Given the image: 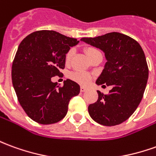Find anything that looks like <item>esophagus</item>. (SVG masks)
<instances>
[{
  "label": "esophagus",
  "mask_w": 156,
  "mask_h": 156,
  "mask_svg": "<svg viewBox=\"0 0 156 156\" xmlns=\"http://www.w3.org/2000/svg\"><path fill=\"white\" fill-rule=\"evenodd\" d=\"M86 90H87V88L84 87V86H81V87H80V91H81V92H85Z\"/></svg>",
  "instance_id": "1"
}]
</instances>
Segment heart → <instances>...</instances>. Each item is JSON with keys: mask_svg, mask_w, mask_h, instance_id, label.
<instances>
[{"mask_svg": "<svg viewBox=\"0 0 156 156\" xmlns=\"http://www.w3.org/2000/svg\"><path fill=\"white\" fill-rule=\"evenodd\" d=\"M85 52L87 55L89 56V59H90L94 54L99 52V51L94 47H87L85 49ZM73 54H74V49L72 48L67 52V54L65 55L66 62H70ZM70 78L73 81L77 82V83H80V84H83V85H85V84H88L89 81L91 80V75L89 74V73H82V72H73L70 74Z\"/></svg>", "mask_w": 156, "mask_h": 156, "instance_id": "b5f03b06", "label": "heart"}]
</instances>
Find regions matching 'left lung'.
<instances>
[{
  "mask_svg": "<svg viewBox=\"0 0 156 156\" xmlns=\"http://www.w3.org/2000/svg\"><path fill=\"white\" fill-rule=\"evenodd\" d=\"M81 40L105 53L106 62L95 83L112 86L108 94L97 91L98 100L88 108L89 116L104 126L122 123L139 106L146 88L149 69L142 47L117 32Z\"/></svg>",
  "mask_w": 156,
  "mask_h": 156,
  "instance_id": "8db88e82",
  "label": "left lung"
}]
</instances>
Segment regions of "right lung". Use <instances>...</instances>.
<instances>
[{
    "label": "right lung",
    "instance_id": "right-lung-1",
    "mask_svg": "<svg viewBox=\"0 0 156 156\" xmlns=\"http://www.w3.org/2000/svg\"><path fill=\"white\" fill-rule=\"evenodd\" d=\"M78 42L53 30H40L29 34L17 48L12 67V85L26 114L38 123L63 119L70 100L80 92V86L73 80H65L62 87L51 81L61 75L65 55Z\"/></svg>",
    "mask_w": 156,
    "mask_h": 156
}]
</instances>
